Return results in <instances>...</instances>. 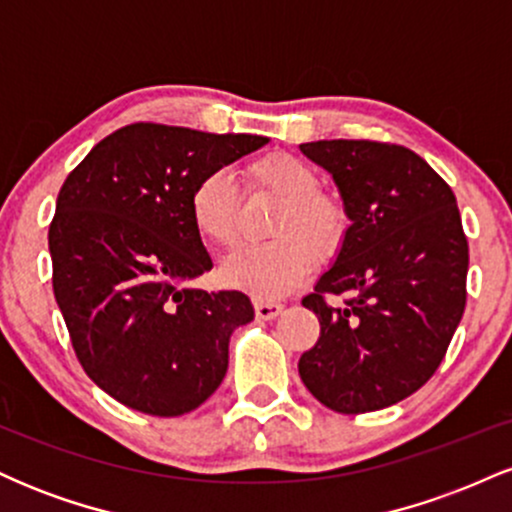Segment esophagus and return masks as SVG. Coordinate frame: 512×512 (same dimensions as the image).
<instances>
[{
    "instance_id": "esophagus-1",
    "label": "esophagus",
    "mask_w": 512,
    "mask_h": 512,
    "mask_svg": "<svg viewBox=\"0 0 512 512\" xmlns=\"http://www.w3.org/2000/svg\"><path fill=\"white\" fill-rule=\"evenodd\" d=\"M284 310V305L276 303V301H262V298H255V315L260 320H274L276 315Z\"/></svg>"
}]
</instances>
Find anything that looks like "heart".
Returning <instances> with one entry per match:
<instances>
[{
    "label": "heart",
    "instance_id": "obj_1",
    "mask_svg": "<svg viewBox=\"0 0 512 512\" xmlns=\"http://www.w3.org/2000/svg\"><path fill=\"white\" fill-rule=\"evenodd\" d=\"M245 180L255 190L281 199L272 243L250 245L233 252L221 264L219 276L231 289L250 296H286L310 272V251L330 257L342 245L346 216L337 199L320 192V175L303 158L291 154H267L245 168ZM190 221L197 236L214 248L236 243L238 192L228 170H209L190 192Z\"/></svg>",
    "mask_w": 512,
    "mask_h": 512
}]
</instances>
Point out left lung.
<instances>
[{"label": "left lung", "instance_id": "left-lung-1", "mask_svg": "<svg viewBox=\"0 0 512 512\" xmlns=\"http://www.w3.org/2000/svg\"><path fill=\"white\" fill-rule=\"evenodd\" d=\"M301 151L332 175L351 223L303 298L320 339L298 373L339 414L385 409L428 383L462 320L469 248L457 199L404 146L322 139ZM327 295L347 301L334 309Z\"/></svg>", "mask_w": 512, "mask_h": 512}]
</instances>
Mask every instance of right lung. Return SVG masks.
Masks as SVG:
<instances>
[{
    "label": "right lung",
    "mask_w": 512,
    "mask_h": 512,
    "mask_svg": "<svg viewBox=\"0 0 512 512\" xmlns=\"http://www.w3.org/2000/svg\"><path fill=\"white\" fill-rule=\"evenodd\" d=\"M267 142L137 122L64 180L48 233L52 289L86 375L125 407L180 416L221 385L231 334L255 310L240 291L190 286L211 257L187 204L202 175Z\"/></svg>",
    "instance_id": "obj_1"
}]
</instances>
